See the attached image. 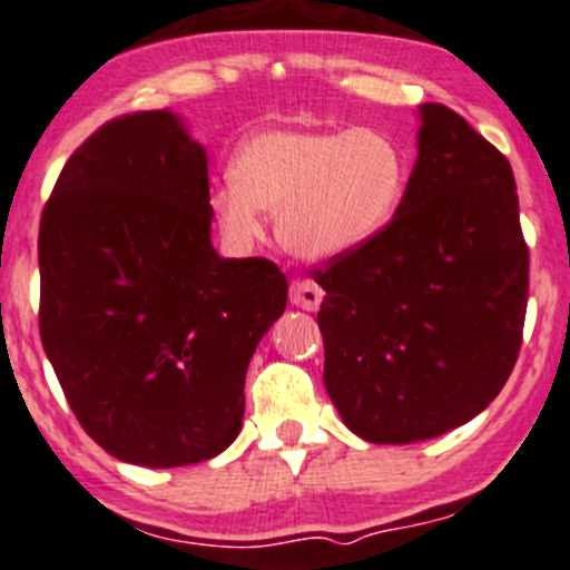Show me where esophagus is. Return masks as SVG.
<instances>
[{
    "mask_svg": "<svg viewBox=\"0 0 570 570\" xmlns=\"http://www.w3.org/2000/svg\"><path fill=\"white\" fill-rule=\"evenodd\" d=\"M323 302V291L312 279H296L291 285V304L293 307H302L307 312H315Z\"/></svg>",
    "mask_w": 570,
    "mask_h": 570,
    "instance_id": "1",
    "label": "esophagus"
}]
</instances>
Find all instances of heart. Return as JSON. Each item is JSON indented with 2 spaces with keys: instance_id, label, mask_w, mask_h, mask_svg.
Returning <instances> with one entry per match:
<instances>
[{
  "instance_id": "heart-1",
  "label": "heart",
  "mask_w": 570,
  "mask_h": 570,
  "mask_svg": "<svg viewBox=\"0 0 570 570\" xmlns=\"http://www.w3.org/2000/svg\"><path fill=\"white\" fill-rule=\"evenodd\" d=\"M405 189V151L389 132L277 127L238 146L230 179L212 189L209 206L230 247L261 242L268 212L285 249L323 263L383 236Z\"/></svg>"
}]
</instances>
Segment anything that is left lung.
<instances>
[{
	"mask_svg": "<svg viewBox=\"0 0 570 570\" xmlns=\"http://www.w3.org/2000/svg\"><path fill=\"white\" fill-rule=\"evenodd\" d=\"M415 146L389 230L315 272L323 383L370 443L430 440L487 410L517 364L528 309L511 165L440 102L419 106Z\"/></svg>",
	"mask_w": 570,
	"mask_h": 570,
	"instance_id": "obj_1",
	"label": "left lung"
}]
</instances>
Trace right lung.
<instances>
[{
    "label": "right lung",
    "instance_id": "right-lung-1",
    "mask_svg": "<svg viewBox=\"0 0 570 570\" xmlns=\"http://www.w3.org/2000/svg\"><path fill=\"white\" fill-rule=\"evenodd\" d=\"M209 155L174 111L108 121L67 160L40 219V336L81 426L140 468L238 438L244 377L287 302L263 258L212 244Z\"/></svg>",
    "mask_w": 570,
    "mask_h": 570
}]
</instances>
